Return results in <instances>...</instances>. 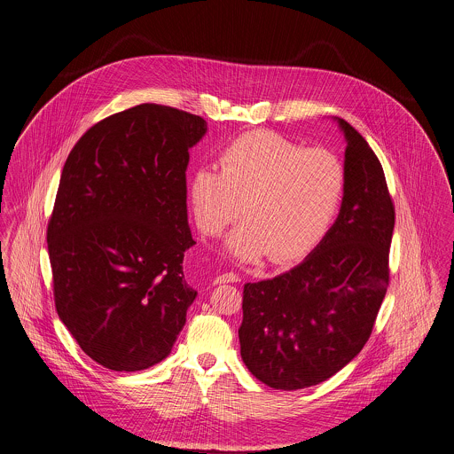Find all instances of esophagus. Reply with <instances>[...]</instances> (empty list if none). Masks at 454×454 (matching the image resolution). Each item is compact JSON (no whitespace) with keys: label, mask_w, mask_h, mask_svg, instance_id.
Here are the masks:
<instances>
[{"label":"esophagus","mask_w":454,"mask_h":454,"mask_svg":"<svg viewBox=\"0 0 454 454\" xmlns=\"http://www.w3.org/2000/svg\"><path fill=\"white\" fill-rule=\"evenodd\" d=\"M235 282H240V277L235 273H223L214 278V284H235Z\"/></svg>","instance_id":"34e87169"}]
</instances>
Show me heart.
<instances>
[{
    "mask_svg": "<svg viewBox=\"0 0 454 454\" xmlns=\"http://www.w3.org/2000/svg\"><path fill=\"white\" fill-rule=\"evenodd\" d=\"M347 172L327 150H308L271 130L237 137L221 154V172L200 167L190 181L197 226L219 235L247 217L226 240L240 261H300L329 233L345 195Z\"/></svg>",
    "mask_w": 454,
    "mask_h": 454,
    "instance_id": "obj_1",
    "label": "heart"
}]
</instances>
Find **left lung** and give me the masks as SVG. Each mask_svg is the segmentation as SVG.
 I'll return each mask as SVG.
<instances>
[{"mask_svg":"<svg viewBox=\"0 0 454 454\" xmlns=\"http://www.w3.org/2000/svg\"><path fill=\"white\" fill-rule=\"evenodd\" d=\"M347 186L338 219L296 268L244 287L242 360L277 390L318 385L367 343L387 294L395 208L383 167L341 118Z\"/></svg>","mask_w":454,"mask_h":454,"instance_id":"obj_1","label":"left lung"}]
</instances>
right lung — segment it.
I'll list each match as a JSON object with an SVG mask.
<instances>
[{"instance_id":"1","label":"right lung","mask_w":454,"mask_h":454,"mask_svg":"<svg viewBox=\"0 0 454 454\" xmlns=\"http://www.w3.org/2000/svg\"><path fill=\"white\" fill-rule=\"evenodd\" d=\"M202 116L139 104L90 127L69 153L49 221L55 308L111 371L161 362L197 298L183 273L190 148Z\"/></svg>"}]
</instances>
